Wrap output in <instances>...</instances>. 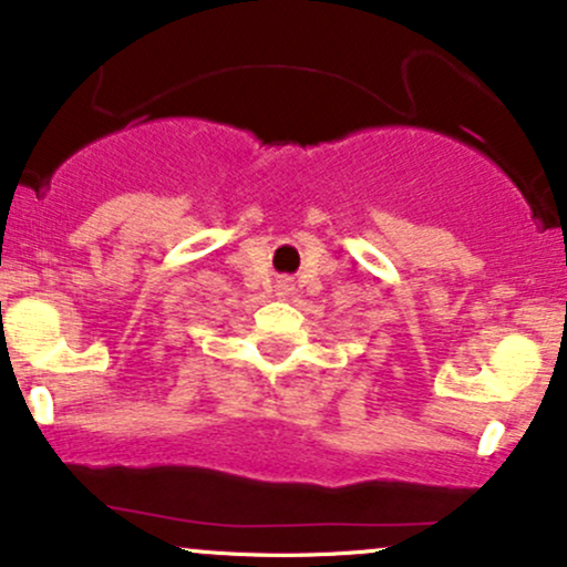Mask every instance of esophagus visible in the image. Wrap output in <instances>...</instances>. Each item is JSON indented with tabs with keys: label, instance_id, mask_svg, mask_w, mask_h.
I'll list each match as a JSON object with an SVG mask.
<instances>
[{
	"label": "esophagus",
	"instance_id": "34e87169",
	"mask_svg": "<svg viewBox=\"0 0 567 567\" xmlns=\"http://www.w3.org/2000/svg\"><path fill=\"white\" fill-rule=\"evenodd\" d=\"M279 288H282V290H290V282H288V279H282V282H279Z\"/></svg>",
	"mask_w": 567,
	"mask_h": 567
}]
</instances>
